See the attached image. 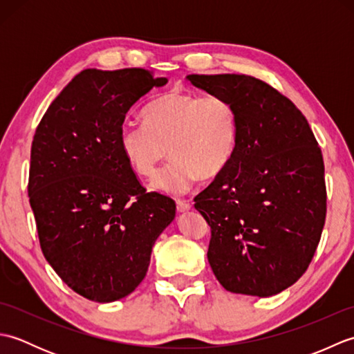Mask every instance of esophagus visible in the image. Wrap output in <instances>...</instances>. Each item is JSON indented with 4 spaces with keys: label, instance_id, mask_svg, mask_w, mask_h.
<instances>
[{
    "label": "esophagus",
    "instance_id": "obj_1",
    "mask_svg": "<svg viewBox=\"0 0 354 354\" xmlns=\"http://www.w3.org/2000/svg\"><path fill=\"white\" fill-rule=\"evenodd\" d=\"M176 208L178 212H189V209L192 208V202L187 201V199H176Z\"/></svg>",
    "mask_w": 354,
    "mask_h": 354
}]
</instances>
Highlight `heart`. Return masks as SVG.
Segmentation results:
<instances>
[{
	"label": "heart",
	"instance_id": "b5f03b06",
	"mask_svg": "<svg viewBox=\"0 0 354 354\" xmlns=\"http://www.w3.org/2000/svg\"><path fill=\"white\" fill-rule=\"evenodd\" d=\"M145 123L124 122L118 145L140 176H153L165 156L171 161L158 173L153 187L185 193L202 179H214L234 158L239 114L228 99L187 89H169L142 109Z\"/></svg>",
	"mask_w": 354,
	"mask_h": 354
}]
</instances>
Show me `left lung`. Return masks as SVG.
<instances>
[{
	"instance_id": "8db88e82",
	"label": "left lung",
	"mask_w": 354,
	"mask_h": 354,
	"mask_svg": "<svg viewBox=\"0 0 354 354\" xmlns=\"http://www.w3.org/2000/svg\"><path fill=\"white\" fill-rule=\"evenodd\" d=\"M239 114L234 158L194 198L212 228L208 263L232 293L272 297L299 280L326 223L321 147L295 104L246 74H190Z\"/></svg>"
}]
</instances>
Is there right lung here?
Returning a JSON list of instances; mask_svg holds the SVG:
<instances>
[{
  "label": "right lung",
  "mask_w": 354,
  "mask_h": 354,
  "mask_svg": "<svg viewBox=\"0 0 354 354\" xmlns=\"http://www.w3.org/2000/svg\"><path fill=\"white\" fill-rule=\"evenodd\" d=\"M167 84L142 68L80 71L37 124L28 198L44 257L79 295L111 303L137 289L176 204L147 193L118 145L126 112Z\"/></svg>",
  "instance_id": "add662e5"
}]
</instances>
